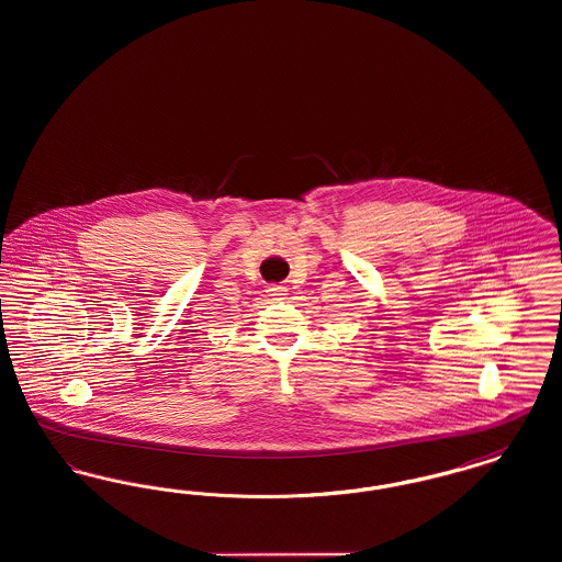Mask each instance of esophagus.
<instances>
[{"label":"esophagus","mask_w":562,"mask_h":562,"mask_svg":"<svg viewBox=\"0 0 562 562\" xmlns=\"http://www.w3.org/2000/svg\"><path fill=\"white\" fill-rule=\"evenodd\" d=\"M268 293L269 296H284L286 289L284 286H269Z\"/></svg>","instance_id":"obj_1"}]
</instances>
